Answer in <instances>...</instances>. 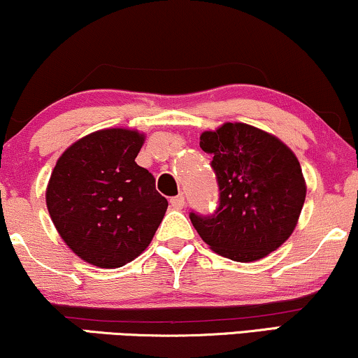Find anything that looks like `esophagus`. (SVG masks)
<instances>
[{"mask_svg":"<svg viewBox=\"0 0 358 358\" xmlns=\"http://www.w3.org/2000/svg\"><path fill=\"white\" fill-rule=\"evenodd\" d=\"M184 205H185L184 195H176V197H171V207L173 208L180 210V208H184Z\"/></svg>","mask_w":358,"mask_h":358,"instance_id":"1","label":"esophagus"}]
</instances>
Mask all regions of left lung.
I'll list each match as a JSON object with an SVG mask.
<instances>
[{
  "label": "left lung",
  "mask_w": 358,
  "mask_h": 358,
  "mask_svg": "<svg viewBox=\"0 0 358 358\" xmlns=\"http://www.w3.org/2000/svg\"><path fill=\"white\" fill-rule=\"evenodd\" d=\"M213 155L220 205L212 217L190 213L200 238L220 256L254 262L292 236L306 197L295 153L275 135L241 122H224L200 135Z\"/></svg>",
  "instance_id": "left-lung-1"
}]
</instances>
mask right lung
Listing matches in <instances>:
<instances>
[{"instance_id": "add662e5", "label": "right lung", "mask_w": 358, "mask_h": 358, "mask_svg": "<svg viewBox=\"0 0 358 358\" xmlns=\"http://www.w3.org/2000/svg\"><path fill=\"white\" fill-rule=\"evenodd\" d=\"M145 138L131 129L92 131L68 146L52 171L48 213L66 246L91 266L131 262L163 222L168 200L135 163Z\"/></svg>"}]
</instances>
